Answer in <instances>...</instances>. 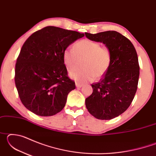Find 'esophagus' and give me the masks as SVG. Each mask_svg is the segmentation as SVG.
Instances as JSON below:
<instances>
[{"instance_id":"obj_1","label":"esophagus","mask_w":156,"mask_h":156,"mask_svg":"<svg viewBox=\"0 0 156 156\" xmlns=\"http://www.w3.org/2000/svg\"><path fill=\"white\" fill-rule=\"evenodd\" d=\"M76 87L80 88V87H81L83 86V84H80V83H78V82H76Z\"/></svg>"}]
</instances>
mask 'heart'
<instances>
[{"instance_id":"b5f03b06","label":"heart","mask_w":156,"mask_h":156,"mask_svg":"<svg viewBox=\"0 0 156 156\" xmlns=\"http://www.w3.org/2000/svg\"><path fill=\"white\" fill-rule=\"evenodd\" d=\"M62 59L67 70L73 71L78 67L80 60L84 59L83 69L70 72V77L79 83L100 78L107 72L112 63V55L107 47L89 39L79 41L73 44V49L63 51Z\"/></svg>"}]
</instances>
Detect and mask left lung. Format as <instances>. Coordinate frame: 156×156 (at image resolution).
Returning <instances> with one entry per match:
<instances>
[{
  "label": "left lung",
  "mask_w": 156,
  "mask_h": 156,
  "mask_svg": "<svg viewBox=\"0 0 156 156\" xmlns=\"http://www.w3.org/2000/svg\"><path fill=\"white\" fill-rule=\"evenodd\" d=\"M85 36L103 43L112 55L104 77L91 84L93 93L85 100L86 107L97 119H113L128 109L135 96L140 75L138 55L131 42L118 31L86 32Z\"/></svg>",
  "instance_id": "1"
}]
</instances>
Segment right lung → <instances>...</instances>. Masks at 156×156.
I'll list each match as a JSON object with an SVG mask.
<instances>
[{"instance_id": "right-lung-1", "label": "right lung", "mask_w": 156, "mask_h": 156, "mask_svg": "<svg viewBox=\"0 0 156 156\" xmlns=\"http://www.w3.org/2000/svg\"><path fill=\"white\" fill-rule=\"evenodd\" d=\"M84 36L47 26L26 40L16 63L14 79L18 96L28 110L38 115L51 116L64 108L68 94L76 85L67 76L63 51Z\"/></svg>"}]
</instances>
